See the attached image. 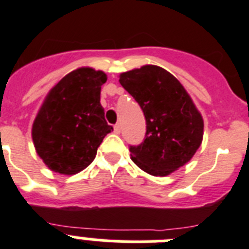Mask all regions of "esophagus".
Instances as JSON below:
<instances>
[{"instance_id":"1","label":"esophagus","mask_w":249,"mask_h":249,"mask_svg":"<svg viewBox=\"0 0 249 249\" xmlns=\"http://www.w3.org/2000/svg\"><path fill=\"white\" fill-rule=\"evenodd\" d=\"M114 131H115L116 134H120V131H122V126H120V124L114 125Z\"/></svg>"}]
</instances>
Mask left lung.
Masks as SVG:
<instances>
[{"mask_svg":"<svg viewBox=\"0 0 249 249\" xmlns=\"http://www.w3.org/2000/svg\"><path fill=\"white\" fill-rule=\"evenodd\" d=\"M119 82L146 120L144 141L129 146L134 162L154 176H167L189 162L202 142L203 120L181 83L156 66L125 71Z\"/></svg>","mask_w":249,"mask_h":249,"instance_id":"left-lung-1","label":"left lung"}]
</instances>
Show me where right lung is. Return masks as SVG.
<instances>
[{
  "mask_svg": "<svg viewBox=\"0 0 249 249\" xmlns=\"http://www.w3.org/2000/svg\"><path fill=\"white\" fill-rule=\"evenodd\" d=\"M105 82L102 71L79 68L47 95L33 123L32 138L36 151L52 171L74 175L86 169L113 130L100 104Z\"/></svg>",
  "mask_w": 249,
  "mask_h": 249,
  "instance_id": "add662e5",
  "label": "right lung"
}]
</instances>
